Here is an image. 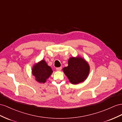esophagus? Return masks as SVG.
Segmentation results:
<instances>
[{"instance_id":"obj_1","label":"esophagus","mask_w":122,"mask_h":122,"mask_svg":"<svg viewBox=\"0 0 122 122\" xmlns=\"http://www.w3.org/2000/svg\"><path fill=\"white\" fill-rule=\"evenodd\" d=\"M62 69V67H57L56 68V70L57 71H60Z\"/></svg>"}]
</instances>
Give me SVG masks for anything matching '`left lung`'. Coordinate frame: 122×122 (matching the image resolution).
Wrapping results in <instances>:
<instances>
[{"label":"left lung","instance_id":"1","mask_svg":"<svg viewBox=\"0 0 122 122\" xmlns=\"http://www.w3.org/2000/svg\"><path fill=\"white\" fill-rule=\"evenodd\" d=\"M89 71L88 63L85 59L79 56L69 58L68 66L63 68L65 75L73 84H77L84 81L87 78Z\"/></svg>","mask_w":122,"mask_h":122}]
</instances>
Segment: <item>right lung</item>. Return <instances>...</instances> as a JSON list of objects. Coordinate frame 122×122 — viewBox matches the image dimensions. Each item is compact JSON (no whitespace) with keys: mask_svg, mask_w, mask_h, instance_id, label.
I'll use <instances>...</instances> for the list:
<instances>
[{"mask_svg":"<svg viewBox=\"0 0 122 122\" xmlns=\"http://www.w3.org/2000/svg\"><path fill=\"white\" fill-rule=\"evenodd\" d=\"M52 73V69L44 60L35 64L32 68V74L35 77V80L41 83L46 82Z\"/></svg>","mask_w":122,"mask_h":122,"instance_id":"1","label":"right lung"}]
</instances>
